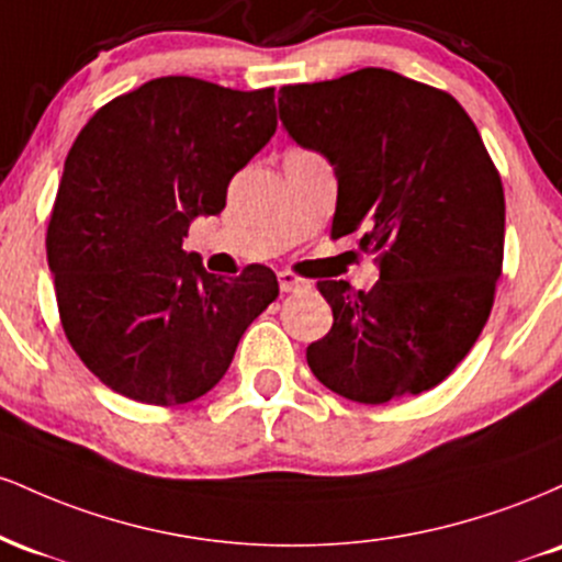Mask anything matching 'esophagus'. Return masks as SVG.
I'll return each instance as SVG.
<instances>
[{
	"instance_id": "34e87169",
	"label": "esophagus",
	"mask_w": 562,
	"mask_h": 562,
	"mask_svg": "<svg viewBox=\"0 0 562 562\" xmlns=\"http://www.w3.org/2000/svg\"><path fill=\"white\" fill-rule=\"evenodd\" d=\"M277 280H280L282 293H293V290H303V288L308 285V282L303 280V277L293 274V272H280V274H277Z\"/></svg>"
}]
</instances>
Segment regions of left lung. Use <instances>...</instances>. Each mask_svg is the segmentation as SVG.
<instances>
[{
  "label": "left lung",
  "instance_id": "8db88e82",
  "mask_svg": "<svg viewBox=\"0 0 562 562\" xmlns=\"http://www.w3.org/2000/svg\"><path fill=\"white\" fill-rule=\"evenodd\" d=\"M280 119L338 179L330 237L359 232L380 280L317 282L333 327L306 348L327 389L359 404L415 396L468 357L494 306L505 190L465 108L385 68L280 89Z\"/></svg>",
  "mask_w": 562,
  "mask_h": 562
}]
</instances>
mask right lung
<instances>
[{
  "instance_id": "add662e5",
  "label": "right lung",
  "mask_w": 562,
  "mask_h": 562,
  "mask_svg": "<svg viewBox=\"0 0 562 562\" xmlns=\"http://www.w3.org/2000/svg\"><path fill=\"white\" fill-rule=\"evenodd\" d=\"M274 128L272 87L164 76L115 97L79 132L47 261L68 344L108 389L156 406L195 402L280 295L263 263L216 277L182 250L192 218L222 214L229 179Z\"/></svg>"
}]
</instances>
